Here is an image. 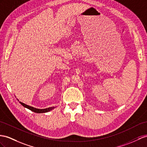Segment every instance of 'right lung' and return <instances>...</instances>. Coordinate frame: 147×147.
<instances>
[{
	"label": "right lung",
	"mask_w": 147,
	"mask_h": 147,
	"mask_svg": "<svg viewBox=\"0 0 147 147\" xmlns=\"http://www.w3.org/2000/svg\"><path fill=\"white\" fill-rule=\"evenodd\" d=\"M20 103L24 107L27 108V109H30V111L34 112H36V113H45V112H47L50 111L52 109H53L55 108V107H49V108H47V109H36V108H34V107H33L29 106H28V105H26L25 104H24L23 102H20Z\"/></svg>",
	"instance_id": "add662e5"
}]
</instances>
